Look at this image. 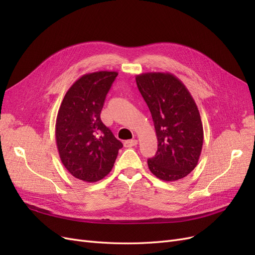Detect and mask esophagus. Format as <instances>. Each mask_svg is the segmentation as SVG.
Returning <instances> with one entry per match:
<instances>
[{"instance_id":"1","label":"esophagus","mask_w":255,"mask_h":255,"mask_svg":"<svg viewBox=\"0 0 255 255\" xmlns=\"http://www.w3.org/2000/svg\"><path fill=\"white\" fill-rule=\"evenodd\" d=\"M137 143H138V141L136 139H130V140L125 141V146H127V148H130V146L137 145Z\"/></svg>"}]
</instances>
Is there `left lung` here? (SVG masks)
Here are the masks:
<instances>
[{"instance_id":"1","label":"left lung","mask_w":255,"mask_h":255,"mask_svg":"<svg viewBox=\"0 0 255 255\" xmlns=\"http://www.w3.org/2000/svg\"><path fill=\"white\" fill-rule=\"evenodd\" d=\"M136 84L157 137V152L148 159L150 171L166 182L183 179L196 168L203 145V126L195 100L168 72L136 75Z\"/></svg>"}]
</instances>
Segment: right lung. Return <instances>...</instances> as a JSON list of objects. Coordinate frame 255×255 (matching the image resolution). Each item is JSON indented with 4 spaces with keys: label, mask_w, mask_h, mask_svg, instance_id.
Instances as JSON below:
<instances>
[{
    "label": "right lung",
    "mask_w": 255,
    "mask_h": 255,
    "mask_svg": "<svg viewBox=\"0 0 255 255\" xmlns=\"http://www.w3.org/2000/svg\"><path fill=\"white\" fill-rule=\"evenodd\" d=\"M118 72L98 71L75 81L58 110L55 138L61 163L74 177L94 183L109 174L123 144L100 115Z\"/></svg>",
    "instance_id": "add662e5"
}]
</instances>
